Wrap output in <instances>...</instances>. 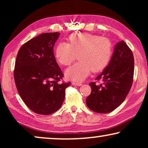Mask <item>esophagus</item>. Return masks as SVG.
Returning <instances> with one entry per match:
<instances>
[{"label":"esophagus","instance_id":"34e87169","mask_svg":"<svg viewBox=\"0 0 148 148\" xmlns=\"http://www.w3.org/2000/svg\"><path fill=\"white\" fill-rule=\"evenodd\" d=\"M72 84L73 86H81L82 85V83L80 82H73Z\"/></svg>","mask_w":148,"mask_h":148}]
</instances>
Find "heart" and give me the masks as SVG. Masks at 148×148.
<instances>
[{"label":"heart","mask_w":148,"mask_h":148,"mask_svg":"<svg viewBox=\"0 0 148 148\" xmlns=\"http://www.w3.org/2000/svg\"><path fill=\"white\" fill-rule=\"evenodd\" d=\"M69 44L61 42L56 46L55 54L62 65H69L77 57L79 61L65 71L66 79L82 82L92 71L98 72L108 65L112 56L110 40L88 33L73 34L69 37Z\"/></svg>","instance_id":"1"}]
</instances>
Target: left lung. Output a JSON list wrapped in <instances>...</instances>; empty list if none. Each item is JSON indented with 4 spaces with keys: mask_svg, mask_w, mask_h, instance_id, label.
<instances>
[{
    "mask_svg": "<svg viewBox=\"0 0 148 148\" xmlns=\"http://www.w3.org/2000/svg\"><path fill=\"white\" fill-rule=\"evenodd\" d=\"M134 57L133 52L122 40L114 46L109 63L96 79L104 84H90L92 92L86 98L90 110L98 113L112 112L126 98L133 84Z\"/></svg>",
    "mask_w": 148,
    "mask_h": 148,
    "instance_id": "8db88e82",
    "label": "left lung"
}]
</instances>
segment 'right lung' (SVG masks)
I'll use <instances>...</instances> for the list:
<instances>
[{
	"instance_id": "1",
	"label": "right lung",
	"mask_w": 148,
	"mask_h": 148,
	"mask_svg": "<svg viewBox=\"0 0 148 148\" xmlns=\"http://www.w3.org/2000/svg\"><path fill=\"white\" fill-rule=\"evenodd\" d=\"M60 34L44 33L32 38L20 48L16 58L14 79L18 93L26 106L39 114L58 110L71 84L58 83L63 74L53 48Z\"/></svg>"
}]
</instances>
